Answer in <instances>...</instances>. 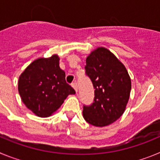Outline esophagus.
I'll return each mask as SVG.
<instances>
[{
	"label": "esophagus",
	"mask_w": 160,
	"mask_h": 160,
	"mask_svg": "<svg viewBox=\"0 0 160 160\" xmlns=\"http://www.w3.org/2000/svg\"><path fill=\"white\" fill-rule=\"evenodd\" d=\"M72 87H73V88L75 90L76 92H78V83L76 82H74L72 83Z\"/></svg>",
	"instance_id": "obj_1"
}]
</instances>
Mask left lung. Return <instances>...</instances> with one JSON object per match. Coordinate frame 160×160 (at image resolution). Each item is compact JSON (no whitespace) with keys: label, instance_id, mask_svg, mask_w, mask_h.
I'll use <instances>...</instances> for the list:
<instances>
[{"label":"left lung","instance_id":"1","mask_svg":"<svg viewBox=\"0 0 160 160\" xmlns=\"http://www.w3.org/2000/svg\"><path fill=\"white\" fill-rule=\"evenodd\" d=\"M86 74L94 89V102L83 106V118L95 127H105L121 117L129 100L131 82L128 72L106 48L91 52L86 60Z\"/></svg>","mask_w":160,"mask_h":160}]
</instances>
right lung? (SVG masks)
Masks as SVG:
<instances>
[{"mask_svg": "<svg viewBox=\"0 0 160 160\" xmlns=\"http://www.w3.org/2000/svg\"><path fill=\"white\" fill-rule=\"evenodd\" d=\"M18 91L26 107L42 118L50 116L69 94H75L56 54L33 61L19 77Z\"/></svg>", "mask_w": 160, "mask_h": 160, "instance_id": "add662e5", "label": "right lung"}]
</instances>
